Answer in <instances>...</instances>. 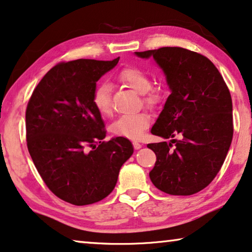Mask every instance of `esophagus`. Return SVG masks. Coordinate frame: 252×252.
Instances as JSON below:
<instances>
[{
	"label": "esophagus",
	"instance_id": "1",
	"mask_svg": "<svg viewBox=\"0 0 252 252\" xmlns=\"http://www.w3.org/2000/svg\"><path fill=\"white\" fill-rule=\"evenodd\" d=\"M133 147L134 150H139V148H141V144L138 143V141H133Z\"/></svg>",
	"mask_w": 252,
	"mask_h": 252
}]
</instances>
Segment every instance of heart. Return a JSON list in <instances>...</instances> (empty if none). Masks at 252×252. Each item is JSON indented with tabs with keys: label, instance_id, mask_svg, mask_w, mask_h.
I'll return each instance as SVG.
<instances>
[{
	"label": "heart",
	"instance_id": "heart-1",
	"mask_svg": "<svg viewBox=\"0 0 252 252\" xmlns=\"http://www.w3.org/2000/svg\"><path fill=\"white\" fill-rule=\"evenodd\" d=\"M118 80L138 94H144L143 100L147 106L153 107L160 102L162 98L161 92L152 89L151 77L143 69L137 68V67H126L118 74ZM92 104L101 115L111 114V88L107 83H101L95 88L92 94ZM150 123L151 118L146 113L122 115L112 123L111 131L118 137L139 139Z\"/></svg>",
	"mask_w": 252,
	"mask_h": 252
}]
</instances>
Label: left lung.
<instances>
[{
  "instance_id": "left-lung-1",
  "label": "left lung",
  "mask_w": 252,
  "mask_h": 252,
  "mask_svg": "<svg viewBox=\"0 0 252 252\" xmlns=\"http://www.w3.org/2000/svg\"><path fill=\"white\" fill-rule=\"evenodd\" d=\"M134 55L153 57L171 92L151 129L170 141L147 145L157 155L152 183L171 195L200 192L217 176L232 143L228 88L207 57L187 49L165 47ZM176 134L182 138L173 140Z\"/></svg>"
}]
</instances>
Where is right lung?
I'll use <instances>...</instances> for the list:
<instances>
[{
  "instance_id": "right-lung-1",
  "label": "right lung",
  "mask_w": 252,
  "mask_h": 252,
  "mask_svg": "<svg viewBox=\"0 0 252 252\" xmlns=\"http://www.w3.org/2000/svg\"><path fill=\"white\" fill-rule=\"evenodd\" d=\"M119 59L60 63L45 74L28 101L26 138L32 160L49 189L74 205L109 195L120 169L133 153L126 138L102 141L105 125L92 104L95 83Z\"/></svg>"
}]
</instances>
